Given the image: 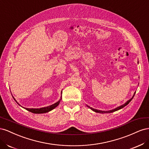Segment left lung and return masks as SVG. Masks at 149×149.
Listing matches in <instances>:
<instances>
[{
	"instance_id": "8db88e82",
	"label": "left lung",
	"mask_w": 149,
	"mask_h": 149,
	"mask_svg": "<svg viewBox=\"0 0 149 149\" xmlns=\"http://www.w3.org/2000/svg\"><path fill=\"white\" fill-rule=\"evenodd\" d=\"M135 94H136V92L134 93V95H133V96L131 97V99H130L129 100H128L127 102H125L124 104H123V105H121V106H119V107H116L115 109H112V110H109V111H101V110H97V109H93V108H92V107H89V106H88L87 105V106L89 107V108H90V109H91L92 111H94V112H98V113H101V114H105V113H111V112H115V111H118V110H119V109H122V108H123V107H124L125 106H127L128 104L132 101V100L133 99V97H134V95H135Z\"/></svg>"
}]
</instances>
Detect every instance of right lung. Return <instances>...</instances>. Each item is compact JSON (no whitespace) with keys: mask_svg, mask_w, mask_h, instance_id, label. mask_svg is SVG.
I'll use <instances>...</instances> for the list:
<instances>
[{"mask_svg":"<svg viewBox=\"0 0 149 149\" xmlns=\"http://www.w3.org/2000/svg\"><path fill=\"white\" fill-rule=\"evenodd\" d=\"M61 94H62V91H61ZM14 99V98H13ZM14 100L16 101V102L17 104H19L17 101L14 99ZM61 100V97L60 99V100L58 101V102H55V104H53L52 105H50L49 106H47V107H41V108H25V107H24L25 108V109L26 110H27L31 112H32V113H34V114H43V113H46V112H48L49 111H50L52 110H53V109H55V108L56 107H57L58 105H59V104L60 102V101ZM19 105H20L19 104Z\"/></svg>","mask_w":149,"mask_h":149,"instance_id":"obj_1","label":"right lung"}]
</instances>
